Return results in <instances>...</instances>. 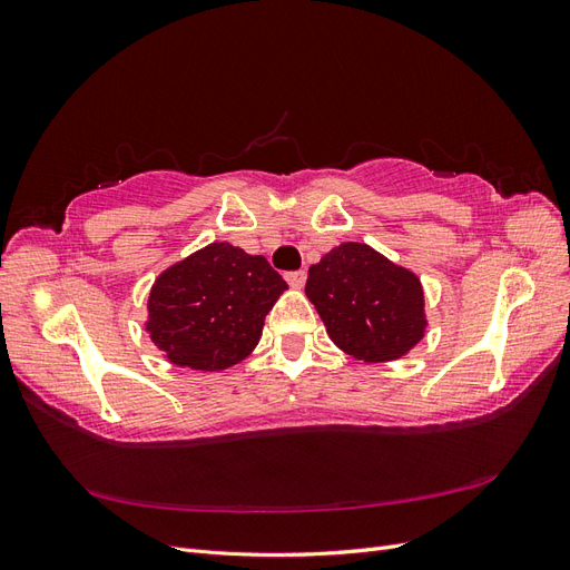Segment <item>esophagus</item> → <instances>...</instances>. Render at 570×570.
Returning <instances> with one entry per match:
<instances>
[{
    "instance_id": "34e87169",
    "label": "esophagus",
    "mask_w": 570,
    "mask_h": 570,
    "mask_svg": "<svg viewBox=\"0 0 570 570\" xmlns=\"http://www.w3.org/2000/svg\"><path fill=\"white\" fill-rule=\"evenodd\" d=\"M285 281H287L289 287L299 289V287H304V283H306V273H304V271H287V273H285Z\"/></svg>"
}]
</instances>
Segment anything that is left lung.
<instances>
[{"label": "left lung", "mask_w": 570, "mask_h": 570, "mask_svg": "<svg viewBox=\"0 0 570 570\" xmlns=\"http://www.w3.org/2000/svg\"><path fill=\"white\" fill-rule=\"evenodd\" d=\"M306 297L337 347L371 364L404 356L425 331L421 281L361 243L308 268Z\"/></svg>", "instance_id": "left-lung-1"}]
</instances>
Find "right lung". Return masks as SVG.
Masks as SVG:
<instances>
[{
  "mask_svg": "<svg viewBox=\"0 0 570 570\" xmlns=\"http://www.w3.org/2000/svg\"><path fill=\"white\" fill-rule=\"evenodd\" d=\"M285 289L264 256L214 243L159 275L149 292L147 331L174 364L223 371L256 347Z\"/></svg>",
  "mask_w": 570,
  "mask_h": 570,
  "instance_id": "add662e5",
  "label": "right lung"
}]
</instances>
